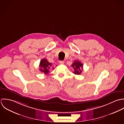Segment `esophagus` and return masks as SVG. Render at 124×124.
<instances>
[{"label":"esophagus","mask_w":124,"mask_h":124,"mask_svg":"<svg viewBox=\"0 0 124 124\" xmlns=\"http://www.w3.org/2000/svg\"><path fill=\"white\" fill-rule=\"evenodd\" d=\"M64 63V62L63 61H59V64L61 65H63Z\"/></svg>","instance_id":"1"}]
</instances>
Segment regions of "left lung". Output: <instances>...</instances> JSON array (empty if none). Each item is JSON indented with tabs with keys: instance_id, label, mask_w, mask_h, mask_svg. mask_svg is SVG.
I'll use <instances>...</instances> for the list:
<instances>
[{
	"instance_id": "obj_1",
	"label": "left lung",
	"mask_w": 124,
	"mask_h": 124,
	"mask_svg": "<svg viewBox=\"0 0 124 124\" xmlns=\"http://www.w3.org/2000/svg\"><path fill=\"white\" fill-rule=\"evenodd\" d=\"M73 69L74 71L73 72L75 74L79 75L81 74L83 70V64L79 61L75 60L71 66Z\"/></svg>"
}]
</instances>
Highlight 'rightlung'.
<instances>
[{"instance_id": "1", "label": "right lung", "mask_w": 124, "mask_h": 124, "mask_svg": "<svg viewBox=\"0 0 124 124\" xmlns=\"http://www.w3.org/2000/svg\"><path fill=\"white\" fill-rule=\"evenodd\" d=\"M53 67V64L51 63H49L47 59L44 58L42 59L40 61L39 70L40 71L44 73L45 74H48L49 72V70L54 69V68Z\"/></svg>"}]
</instances>
